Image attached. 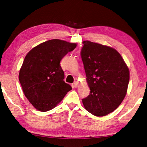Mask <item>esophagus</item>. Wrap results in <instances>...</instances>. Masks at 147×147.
I'll use <instances>...</instances> for the list:
<instances>
[{
	"label": "esophagus",
	"mask_w": 147,
	"mask_h": 147,
	"mask_svg": "<svg viewBox=\"0 0 147 147\" xmlns=\"http://www.w3.org/2000/svg\"><path fill=\"white\" fill-rule=\"evenodd\" d=\"M73 85H74V87H75V88L78 87V82H76V81H75V82L73 84Z\"/></svg>",
	"instance_id": "esophagus-1"
}]
</instances>
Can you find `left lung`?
I'll return each instance as SVG.
<instances>
[{
  "label": "left lung",
  "mask_w": 147,
  "mask_h": 147,
  "mask_svg": "<svg viewBox=\"0 0 147 147\" xmlns=\"http://www.w3.org/2000/svg\"><path fill=\"white\" fill-rule=\"evenodd\" d=\"M81 59L90 87L82 99L85 109L97 117L105 116L119 107L127 93L129 70L114 48L83 41Z\"/></svg>",
  "instance_id": "8db88e82"
}]
</instances>
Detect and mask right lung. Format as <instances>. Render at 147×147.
Listing matches in <instances>:
<instances>
[{"mask_svg":"<svg viewBox=\"0 0 147 147\" xmlns=\"http://www.w3.org/2000/svg\"><path fill=\"white\" fill-rule=\"evenodd\" d=\"M76 47V44L51 39L34 47L26 55L18 78L25 96L37 110L53 109L72 90L63 81L60 63Z\"/></svg>","mask_w":147,"mask_h":147,"instance_id":"obj_1","label":"right lung"}]
</instances>
